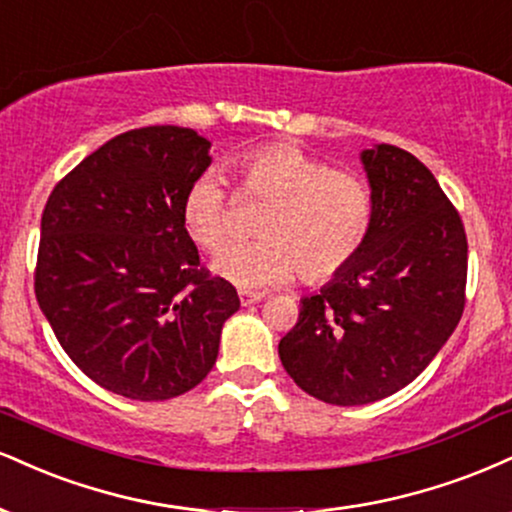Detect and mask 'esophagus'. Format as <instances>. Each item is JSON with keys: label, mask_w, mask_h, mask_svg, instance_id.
Segmentation results:
<instances>
[{"label": "esophagus", "mask_w": 512, "mask_h": 512, "mask_svg": "<svg viewBox=\"0 0 512 512\" xmlns=\"http://www.w3.org/2000/svg\"><path fill=\"white\" fill-rule=\"evenodd\" d=\"M261 299H263L261 292H246V290L239 292V302H242V306H251V304L261 302Z\"/></svg>", "instance_id": "obj_1"}]
</instances>
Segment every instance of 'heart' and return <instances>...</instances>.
<instances>
[{
	"label": "heart",
	"mask_w": 512,
	"mask_h": 512,
	"mask_svg": "<svg viewBox=\"0 0 512 512\" xmlns=\"http://www.w3.org/2000/svg\"><path fill=\"white\" fill-rule=\"evenodd\" d=\"M239 194L266 203L258 239L227 246L215 273L239 290H266L294 278L326 282L357 258L374 220V196L359 174L330 170L292 143H266L234 160ZM191 242L215 254L230 237V194L215 174H201L182 198Z\"/></svg>",
	"instance_id": "1"
}]
</instances>
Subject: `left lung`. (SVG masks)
Here are the masks:
<instances>
[{"instance_id":"8db88e82","label":"left lung","mask_w":512,"mask_h":512,"mask_svg":"<svg viewBox=\"0 0 512 512\" xmlns=\"http://www.w3.org/2000/svg\"><path fill=\"white\" fill-rule=\"evenodd\" d=\"M374 220L357 258L302 299L280 340L285 371L328 405H369L412 383L465 309L467 237L436 177L412 153H362Z\"/></svg>"}]
</instances>
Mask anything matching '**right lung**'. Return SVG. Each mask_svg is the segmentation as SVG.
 Instances as JSON below:
<instances>
[{
    "label": "right lung",
    "instance_id": "right-lung-1",
    "mask_svg": "<svg viewBox=\"0 0 512 512\" xmlns=\"http://www.w3.org/2000/svg\"><path fill=\"white\" fill-rule=\"evenodd\" d=\"M184 126L114 136L52 189L35 297L69 359L131 400H170L213 369L237 290L201 268L182 198L210 165Z\"/></svg>",
    "mask_w": 512,
    "mask_h": 512
}]
</instances>
